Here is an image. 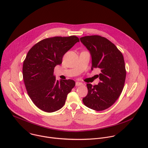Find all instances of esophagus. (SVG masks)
I'll return each instance as SVG.
<instances>
[{"label": "esophagus", "mask_w": 148, "mask_h": 148, "mask_svg": "<svg viewBox=\"0 0 148 148\" xmlns=\"http://www.w3.org/2000/svg\"><path fill=\"white\" fill-rule=\"evenodd\" d=\"M83 84L82 82H75V86H81V85H82Z\"/></svg>", "instance_id": "obj_1"}]
</instances>
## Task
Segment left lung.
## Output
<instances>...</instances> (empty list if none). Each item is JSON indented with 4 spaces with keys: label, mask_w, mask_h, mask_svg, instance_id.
I'll list each match as a JSON object with an SVG mask.
<instances>
[{
    "label": "left lung",
    "mask_w": 148,
    "mask_h": 148,
    "mask_svg": "<svg viewBox=\"0 0 148 148\" xmlns=\"http://www.w3.org/2000/svg\"><path fill=\"white\" fill-rule=\"evenodd\" d=\"M80 40L91 55V70L99 68L101 70L98 85L86 84L88 92L83 98V103L93 110H105L115 103L123 90L126 76L123 56L104 37L88 36L80 38Z\"/></svg>",
    "instance_id": "8db88e82"
}]
</instances>
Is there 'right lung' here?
<instances>
[{"instance_id":"obj_1","label":"right lung","mask_w":148,"mask_h":148,"mask_svg":"<svg viewBox=\"0 0 148 148\" xmlns=\"http://www.w3.org/2000/svg\"><path fill=\"white\" fill-rule=\"evenodd\" d=\"M79 38L75 36L45 38L29 51L23 62V79L27 94L41 110L53 112L62 108L75 85L72 79L56 80L54 68Z\"/></svg>"}]
</instances>
